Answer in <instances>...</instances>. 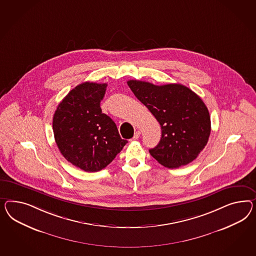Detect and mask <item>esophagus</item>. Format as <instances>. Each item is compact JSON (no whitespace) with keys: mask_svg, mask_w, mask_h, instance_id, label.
Segmentation results:
<instances>
[{"mask_svg":"<svg viewBox=\"0 0 256 256\" xmlns=\"http://www.w3.org/2000/svg\"><path fill=\"white\" fill-rule=\"evenodd\" d=\"M140 132H138V130H137V132L134 133V136H133V140H137V138H138V137H140Z\"/></svg>","mask_w":256,"mask_h":256,"instance_id":"obj_1","label":"esophagus"}]
</instances>
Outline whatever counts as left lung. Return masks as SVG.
<instances>
[{
  "label": "left lung",
  "mask_w": 256,
  "mask_h": 256,
  "mask_svg": "<svg viewBox=\"0 0 256 256\" xmlns=\"http://www.w3.org/2000/svg\"><path fill=\"white\" fill-rule=\"evenodd\" d=\"M128 84L161 126L158 144L149 152L170 168L184 166L198 158L210 134V118L200 98L186 86H156L138 80Z\"/></svg>",
  "instance_id": "left-lung-1"
}]
</instances>
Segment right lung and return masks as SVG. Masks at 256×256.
Wrapping results in <instances>:
<instances>
[{
  "label": "right lung",
  "instance_id": "obj_1",
  "mask_svg": "<svg viewBox=\"0 0 256 256\" xmlns=\"http://www.w3.org/2000/svg\"><path fill=\"white\" fill-rule=\"evenodd\" d=\"M106 88L107 84H78L58 104L53 118L60 151L70 163L86 172L108 166L128 142L100 108Z\"/></svg>",
  "mask_w": 256,
  "mask_h": 256
}]
</instances>
